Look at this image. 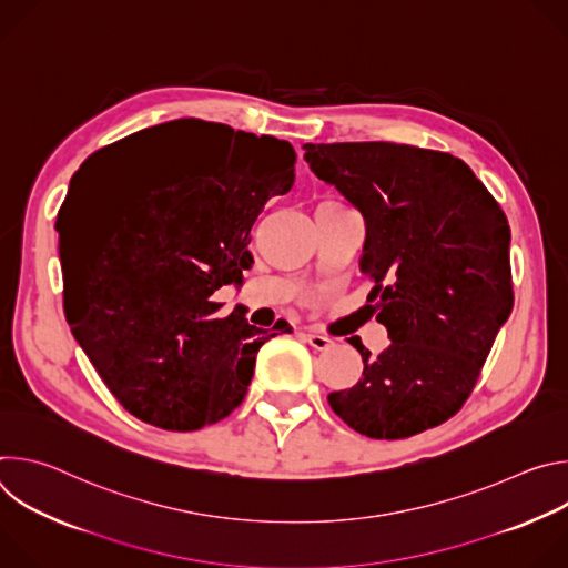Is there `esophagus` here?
<instances>
[{
  "mask_svg": "<svg viewBox=\"0 0 568 568\" xmlns=\"http://www.w3.org/2000/svg\"><path fill=\"white\" fill-rule=\"evenodd\" d=\"M303 337H305V342H307L312 348H316V351H326V348H331V344H333L331 337L318 335V333H305Z\"/></svg>",
  "mask_w": 568,
  "mask_h": 568,
  "instance_id": "esophagus-1",
  "label": "esophagus"
}]
</instances>
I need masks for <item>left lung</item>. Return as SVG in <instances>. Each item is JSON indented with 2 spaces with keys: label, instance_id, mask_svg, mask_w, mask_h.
I'll list each match as a JSON object with an SVG mask.
<instances>
[{
  "label": "left lung",
  "instance_id": "1",
  "mask_svg": "<svg viewBox=\"0 0 568 568\" xmlns=\"http://www.w3.org/2000/svg\"><path fill=\"white\" fill-rule=\"evenodd\" d=\"M310 171L366 224L359 270L375 281L371 310L390 344L328 395L355 432L409 438L449 420L469 397L513 312L506 213L449 152L388 141L305 143Z\"/></svg>",
  "mask_w": 568,
  "mask_h": 568
}]
</instances>
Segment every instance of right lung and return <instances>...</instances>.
Listing matches in <instances>:
<instances>
[{"label": "right lung", "mask_w": 568, "mask_h": 568, "mask_svg": "<svg viewBox=\"0 0 568 568\" xmlns=\"http://www.w3.org/2000/svg\"><path fill=\"white\" fill-rule=\"evenodd\" d=\"M173 123L166 154L130 161L125 141L94 152L55 231L64 314L108 388L148 425L195 432L245 399L276 335L250 326L240 305L222 316L213 294L252 270V226L292 189L296 152L222 123Z\"/></svg>", "instance_id": "obj_1"}]
</instances>
